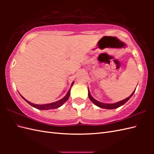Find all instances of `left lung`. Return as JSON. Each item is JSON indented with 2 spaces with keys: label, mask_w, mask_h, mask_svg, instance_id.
<instances>
[{
  "label": "left lung",
  "mask_w": 154,
  "mask_h": 154,
  "mask_svg": "<svg viewBox=\"0 0 154 154\" xmlns=\"http://www.w3.org/2000/svg\"><path fill=\"white\" fill-rule=\"evenodd\" d=\"M134 92H135V90L131 94V95H130V97L126 98V99H124V100H121V101H119V102H118V103H114V104H105V103H103L99 102V101H97L94 99H93V97L91 95L89 91V93H88V96H89L90 100L92 101V102L94 104H96V105L98 106L99 107L102 108V109H116V108L120 107V106L123 105L124 104H125L127 102V101L128 100L130 99V98L132 97V96L133 95V94H134Z\"/></svg>",
  "instance_id": "8db88e82"
}]
</instances>
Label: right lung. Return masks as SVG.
Returning <instances> with one entry per match:
<instances>
[{
  "instance_id": "1",
  "label": "right lung",
  "mask_w": 154,
  "mask_h": 154,
  "mask_svg": "<svg viewBox=\"0 0 154 154\" xmlns=\"http://www.w3.org/2000/svg\"><path fill=\"white\" fill-rule=\"evenodd\" d=\"M73 82L71 84V86H73ZM70 91L71 89L69 90L68 93H67L66 95H65L63 99H61V100L57 101V102H55V103H50V104H35L34 103H32L30 102H29V101H28L27 100H26L24 97H23L22 95L21 97H22L23 99H24L26 102L29 104H30V105L32 106H33L34 108H35V109H39V110H50V109H57V108H59L60 106H61L62 104H63L66 101L68 100L69 97L70 96Z\"/></svg>"
}]
</instances>
